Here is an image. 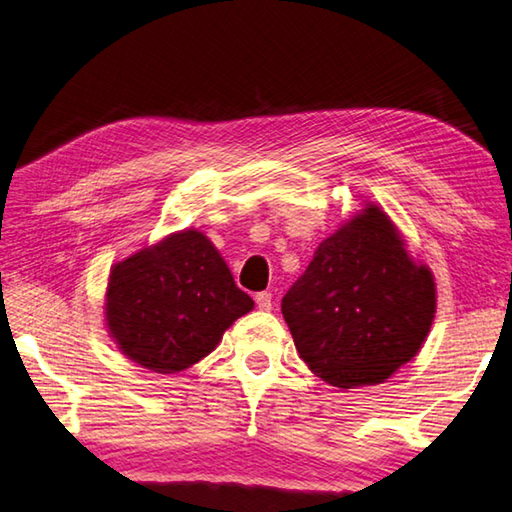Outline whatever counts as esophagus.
Returning <instances> with one entry per match:
<instances>
[{
  "label": "esophagus",
  "instance_id": "34e87169",
  "mask_svg": "<svg viewBox=\"0 0 512 512\" xmlns=\"http://www.w3.org/2000/svg\"><path fill=\"white\" fill-rule=\"evenodd\" d=\"M256 305H258V310H265V312H269V310H272V294H269V292H258L256 296Z\"/></svg>",
  "mask_w": 512,
  "mask_h": 512
}]
</instances>
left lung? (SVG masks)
Instances as JSON below:
<instances>
[{"label":"left lung","mask_w":512,"mask_h":512,"mask_svg":"<svg viewBox=\"0 0 512 512\" xmlns=\"http://www.w3.org/2000/svg\"><path fill=\"white\" fill-rule=\"evenodd\" d=\"M281 310L310 370L347 390L383 383L417 356L435 318L437 287L385 211L365 205L318 245Z\"/></svg>","instance_id":"8db88e82"}]
</instances>
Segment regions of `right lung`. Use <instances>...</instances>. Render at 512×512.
I'll return each mask as SVG.
<instances>
[{"label":"right lung","mask_w":512,"mask_h":512,"mask_svg":"<svg viewBox=\"0 0 512 512\" xmlns=\"http://www.w3.org/2000/svg\"><path fill=\"white\" fill-rule=\"evenodd\" d=\"M252 310L254 301L198 229L113 265L104 303L106 327L122 354L160 374L191 368Z\"/></svg>","instance_id":"1"}]
</instances>
